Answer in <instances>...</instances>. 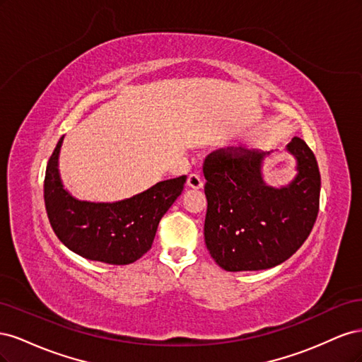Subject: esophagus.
<instances>
[{
	"mask_svg": "<svg viewBox=\"0 0 362 362\" xmlns=\"http://www.w3.org/2000/svg\"><path fill=\"white\" fill-rule=\"evenodd\" d=\"M187 185H189L190 189L199 190V189H202V187H204V181L201 180L199 175L192 173V175H189V178H187Z\"/></svg>",
	"mask_w": 362,
	"mask_h": 362,
	"instance_id": "34e87169",
	"label": "esophagus"
}]
</instances>
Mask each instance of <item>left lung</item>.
Returning <instances> with one entry per match:
<instances>
[{"label": "left lung", "mask_w": 362, "mask_h": 362, "mask_svg": "<svg viewBox=\"0 0 362 362\" xmlns=\"http://www.w3.org/2000/svg\"><path fill=\"white\" fill-rule=\"evenodd\" d=\"M296 161L294 178L273 187L264 161L273 151H216L204 163L205 245L228 272L272 269L298 250L315 223L320 172L308 145L294 137L286 146Z\"/></svg>", "instance_id": "left-lung-1"}]
</instances>
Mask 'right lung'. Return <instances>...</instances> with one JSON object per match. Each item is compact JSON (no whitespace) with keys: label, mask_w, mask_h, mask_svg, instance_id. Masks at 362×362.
<instances>
[{"label":"right lung","mask_w":362,"mask_h":362,"mask_svg":"<svg viewBox=\"0 0 362 362\" xmlns=\"http://www.w3.org/2000/svg\"><path fill=\"white\" fill-rule=\"evenodd\" d=\"M64 136L48 161L43 198L60 242L86 259L124 266L151 249L161 217L182 193L187 177L160 181L131 198L81 201L64 187L59 158Z\"/></svg>","instance_id":"obj_1"}]
</instances>
